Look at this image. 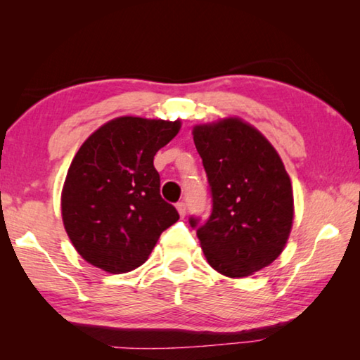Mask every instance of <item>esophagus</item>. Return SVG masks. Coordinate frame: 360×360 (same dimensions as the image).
I'll list each match as a JSON object with an SVG mask.
<instances>
[{
	"mask_svg": "<svg viewBox=\"0 0 360 360\" xmlns=\"http://www.w3.org/2000/svg\"><path fill=\"white\" fill-rule=\"evenodd\" d=\"M176 208H178V212L179 214L184 217L186 216V211H187V206H186V203L184 202H179L178 205H176Z\"/></svg>",
	"mask_w": 360,
	"mask_h": 360,
	"instance_id": "esophagus-1",
	"label": "esophagus"
}]
</instances>
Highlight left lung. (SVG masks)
Returning <instances> with one entry per match:
<instances>
[{
  "label": "left lung",
  "instance_id": "left-lung-1",
  "mask_svg": "<svg viewBox=\"0 0 360 360\" xmlns=\"http://www.w3.org/2000/svg\"><path fill=\"white\" fill-rule=\"evenodd\" d=\"M212 210L191 217L208 264L229 278L252 275L278 259L294 219L289 174L268 139L236 117L193 127Z\"/></svg>",
  "mask_w": 360,
  "mask_h": 360
}]
</instances>
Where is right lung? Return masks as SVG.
I'll return each instance as SVG.
<instances>
[{
  "mask_svg": "<svg viewBox=\"0 0 360 360\" xmlns=\"http://www.w3.org/2000/svg\"><path fill=\"white\" fill-rule=\"evenodd\" d=\"M181 122L117 117L72 158L62 192L65 230L81 257L108 273L143 265L162 231L179 219L160 195L154 155Z\"/></svg>",
  "mask_w": 360,
  "mask_h": 360,
  "instance_id": "1",
  "label": "right lung"
}]
</instances>
